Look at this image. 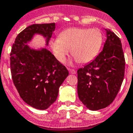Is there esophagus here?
<instances>
[{"mask_svg":"<svg viewBox=\"0 0 133 133\" xmlns=\"http://www.w3.org/2000/svg\"><path fill=\"white\" fill-rule=\"evenodd\" d=\"M68 70H69V72L72 74H76V71L74 70V69H68Z\"/></svg>","mask_w":133,"mask_h":133,"instance_id":"1","label":"esophagus"}]
</instances>
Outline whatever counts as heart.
Wrapping results in <instances>:
<instances>
[{"label":"heart","mask_w":133,"mask_h":133,"mask_svg":"<svg viewBox=\"0 0 133 133\" xmlns=\"http://www.w3.org/2000/svg\"><path fill=\"white\" fill-rule=\"evenodd\" d=\"M103 36L97 28H71L63 31L59 38L51 40L54 55L61 62L70 53L80 63H87L95 59L99 52Z\"/></svg>","instance_id":"heart-1"}]
</instances>
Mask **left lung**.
I'll list each match as a JSON object with an SVG mask.
<instances>
[{"label": "left lung", "mask_w": 133, "mask_h": 133, "mask_svg": "<svg viewBox=\"0 0 133 133\" xmlns=\"http://www.w3.org/2000/svg\"><path fill=\"white\" fill-rule=\"evenodd\" d=\"M107 40L95 59L78 70V94L88 109L98 110L114 101L122 84L125 61L121 42L105 29Z\"/></svg>", "instance_id": "1"}]
</instances>
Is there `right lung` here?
Instances as JSON below:
<instances>
[{"label":"right lung","mask_w":133,"mask_h":133,"mask_svg":"<svg viewBox=\"0 0 133 133\" xmlns=\"http://www.w3.org/2000/svg\"><path fill=\"white\" fill-rule=\"evenodd\" d=\"M55 24H33L17 36L10 53L12 79L21 98L31 107L45 110L56 101L59 88L69 71L46 48L34 49L28 44L35 35L48 45Z\"/></svg>","instance_id":"1"}]
</instances>
